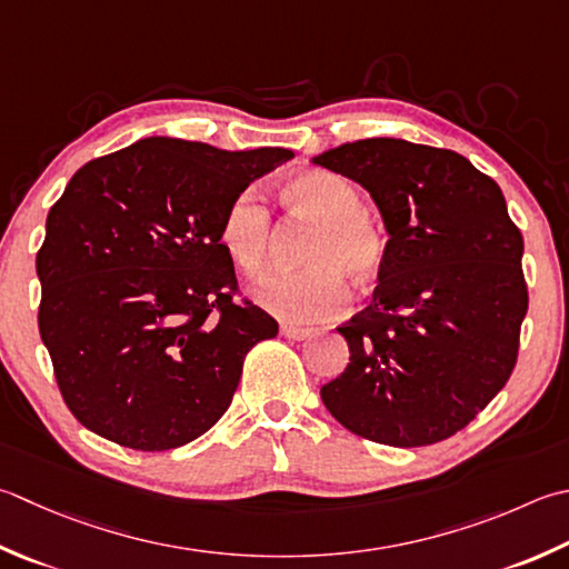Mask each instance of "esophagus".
I'll return each instance as SVG.
<instances>
[{
    "mask_svg": "<svg viewBox=\"0 0 569 569\" xmlns=\"http://www.w3.org/2000/svg\"><path fill=\"white\" fill-rule=\"evenodd\" d=\"M281 336L288 340H306L313 336V330L310 328H300V326H291V322H283L281 326Z\"/></svg>",
    "mask_w": 569,
    "mask_h": 569,
    "instance_id": "34e87169",
    "label": "esophagus"
}]
</instances>
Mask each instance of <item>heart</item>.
Masks as SVG:
<instances>
[{
    "mask_svg": "<svg viewBox=\"0 0 569 569\" xmlns=\"http://www.w3.org/2000/svg\"><path fill=\"white\" fill-rule=\"evenodd\" d=\"M281 197L298 217L316 224L303 251L306 269L263 278L253 296L288 322L328 320L348 303L342 276L365 283L385 269L387 233L362 211L358 189L338 174L303 172L283 184ZM219 241L243 276L263 273L271 251V217L259 194L241 192L231 199L221 217Z\"/></svg>",
    "mask_w": 569,
    "mask_h": 569,
    "instance_id": "b5f03b06",
    "label": "heart"
}]
</instances>
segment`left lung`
I'll list each match as a JSON object with an SVG mask.
<instances>
[{"label":"left lung","mask_w":569,"mask_h":569,"mask_svg":"<svg viewBox=\"0 0 569 569\" xmlns=\"http://www.w3.org/2000/svg\"><path fill=\"white\" fill-rule=\"evenodd\" d=\"M313 162L360 182L389 233L372 303L338 328L350 362L320 387L322 405L387 447L449 439L518 360L528 286L506 197L463 154L397 138L345 142Z\"/></svg>","instance_id":"obj_1"}]
</instances>
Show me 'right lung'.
<instances>
[{
  "instance_id": "1",
  "label": "right lung",
  "mask_w": 569,
  "mask_h": 569,
  "mask_svg": "<svg viewBox=\"0 0 569 569\" xmlns=\"http://www.w3.org/2000/svg\"><path fill=\"white\" fill-rule=\"evenodd\" d=\"M291 158L144 138L71 177L37 253L39 332L86 429L167 451L229 409L243 358L278 322L233 300L219 224L233 197Z\"/></svg>"
}]
</instances>
